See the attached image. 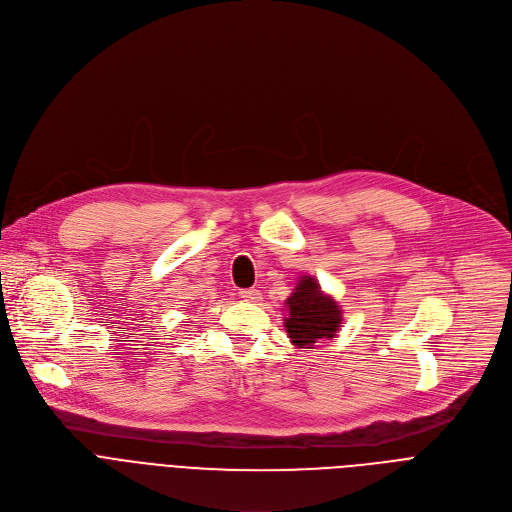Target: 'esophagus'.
<instances>
[{
  "label": "esophagus",
  "instance_id": "34e87169",
  "mask_svg": "<svg viewBox=\"0 0 512 512\" xmlns=\"http://www.w3.org/2000/svg\"><path fill=\"white\" fill-rule=\"evenodd\" d=\"M239 296L243 298V300H247V302H259L261 300V291L259 289H241L239 291Z\"/></svg>",
  "mask_w": 512,
  "mask_h": 512
}]
</instances>
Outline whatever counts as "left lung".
<instances>
[{
	"instance_id": "left-lung-1",
	"label": "left lung",
	"mask_w": 512,
	"mask_h": 512,
	"mask_svg": "<svg viewBox=\"0 0 512 512\" xmlns=\"http://www.w3.org/2000/svg\"><path fill=\"white\" fill-rule=\"evenodd\" d=\"M285 308V330L291 344L298 348H312L318 340L334 338L342 324L338 302L324 294L312 275L298 281L294 294L285 300Z\"/></svg>"
}]
</instances>
